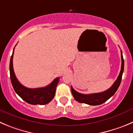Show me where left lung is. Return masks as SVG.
<instances>
[{
	"label": "left lung",
	"instance_id": "8db88e82",
	"mask_svg": "<svg viewBox=\"0 0 133 133\" xmlns=\"http://www.w3.org/2000/svg\"><path fill=\"white\" fill-rule=\"evenodd\" d=\"M121 71H120L119 74L117 77L116 82L114 83L111 88L107 89V91L101 93H92V94H82L73 89L72 87H71V91L74 99L80 103H85L89 105H100L102 103L105 102L107 100L109 99L111 97L114 95L116 91L118 89L121 83V78H122L123 72V69H124V59L123 57L122 51H121Z\"/></svg>",
	"mask_w": 133,
	"mask_h": 133
}]
</instances>
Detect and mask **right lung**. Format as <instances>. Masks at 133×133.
Returning <instances> with one entry per match:
<instances>
[{"label":"right lung","mask_w":133,"mask_h":133,"mask_svg":"<svg viewBox=\"0 0 133 133\" xmlns=\"http://www.w3.org/2000/svg\"><path fill=\"white\" fill-rule=\"evenodd\" d=\"M14 50L10 58V73L12 86L16 93L23 101L31 104H46L54 98L55 96L57 85L59 83V78H57L48 86L44 88L31 89L23 86L19 83L15 75L13 69V57Z\"/></svg>","instance_id":"obj_1"}]
</instances>
